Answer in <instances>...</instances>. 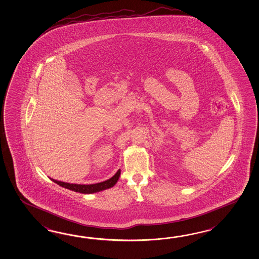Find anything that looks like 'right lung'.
Listing matches in <instances>:
<instances>
[{
  "label": "right lung",
  "mask_w": 259,
  "mask_h": 259,
  "mask_svg": "<svg viewBox=\"0 0 259 259\" xmlns=\"http://www.w3.org/2000/svg\"><path fill=\"white\" fill-rule=\"evenodd\" d=\"M120 175H121V170L119 169L112 178H110V179L106 180V181H103V182L91 185L70 184V183H67V182L58 181L56 179H51V180L53 182L63 187L65 189L72 190L75 192H80L82 194H92V193H96V192H99V191L112 188L117 183V181L119 180Z\"/></svg>",
  "instance_id": "add662e5"
}]
</instances>
